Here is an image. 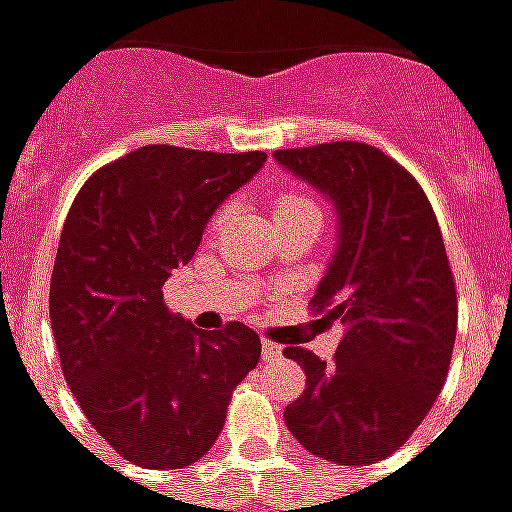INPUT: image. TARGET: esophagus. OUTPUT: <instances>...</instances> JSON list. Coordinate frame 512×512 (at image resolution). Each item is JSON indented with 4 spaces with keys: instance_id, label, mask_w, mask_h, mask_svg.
<instances>
[{
    "instance_id": "esophagus-1",
    "label": "esophagus",
    "mask_w": 512,
    "mask_h": 512,
    "mask_svg": "<svg viewBox=\"0 0 512 512\" xmlns=\"http://www.w3.org/2000/svg\"><path fill=\"white\" fill-rule=\"evenodd\" d=\"M263 359H277V356H282V348H279L277 343H271V340H263Z\"/></svg>"
}]
</instances>
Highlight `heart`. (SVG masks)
Here are the masks:
<instances>
[{
	"instance_id": "b5f03b06",
	"label": "heart",
	"mask_w": 512,
	"mask_h": 512,
	"mask_svg": "<svg viewBox=\"0 0 512 512\" xmlns=\"http://www.w3.org/2000/svg\"><path fill=\"white\" fill-rule=\"evenodd\" d=\"M296 213H318V208H315V202L301 194H279L274 202V219L279 222V219H288Z\"/></svg>"
}]
</instances>
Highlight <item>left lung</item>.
<instances>
[{"label": "left lung", "instance_id": "8db88e82", "mask_svg": "<svg viewBox=\"0 0 512 512\" xmlns=\"http://www.w3.org/2000/svg\"><path fill=\"white\" fill-rule=\"evenodd\" d=\"M274 158L334 202L337 249L312 312L343 326L332 365L285 348L307 376L285 425L323 461H384L428 417L450 370L458 296L436 213L411 172L365 142Z\"/></svg>", "mask_w": 512, "mask_h": 512}]
</instances>
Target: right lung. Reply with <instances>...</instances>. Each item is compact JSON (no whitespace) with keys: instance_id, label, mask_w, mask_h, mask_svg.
Wrapping results in <instances>:
<instances>
[{"instance_id":"1","label":"right lung","mask_w":512,"mask_h":512,"mask_svg":"<svg viewBox=\"0 0 512 512\" xmlns=\"http://www.w3.org/2000/svg\"><path fill=\"white\" fill-rule=\"evenodd\" d=\"M266 153L145 145L84 183L62 227L49 315L84 417L126 461L180 469L219 439L233 389L255 370L244 323L200 332L164 304L205 224Z\"/></svg>"}]
</instances>
